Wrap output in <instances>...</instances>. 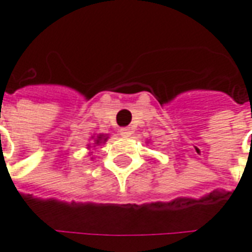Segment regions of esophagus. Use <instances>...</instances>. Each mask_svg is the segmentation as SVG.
Returning a JSON list of instances; mask_svg holds the SVG:
<instances>
[{"instance_id": "esophagus-1", "label": "esophagus", "mask_w": 252, "mask_h": 252, "mask_svg": "<svg viewBox=\"0 0 252 252\" xmlns=\"http://www.w3.org/2000/svg\"><path fill=\"white\" fill-rule=\"evenodd\" d=\"M120 135L121 136H124V138H128V136H131L132 135V131L129 128H121Z\"/></svg>"}]
</instances>
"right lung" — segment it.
<instances>
[{"label":"right lung","instance_id":"add662e5","mask_svg":"<svg viewBox=\"0 0 252 252\" xmlns=\"http://www.w3.org/2000/svg\"><path fill=\"white\" fill-rule=\"evenodd\" d=\"M106 139L103 135H99V136H96V140H95V144H99V143H103V142H106Z\"/></svg>","mask_w":252,"mask_h":252}]
</instances>
